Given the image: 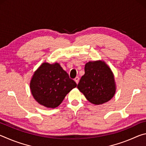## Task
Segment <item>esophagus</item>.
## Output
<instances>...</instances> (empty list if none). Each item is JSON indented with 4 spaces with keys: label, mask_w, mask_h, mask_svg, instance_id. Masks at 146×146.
I'll return each instance as SVG.
<instances>
[{
    "label": "esophagus",
    "mask_w": 146,
    "mask_h": 146,
    "mask_svg": "<svg viewBox=\"0 0 146 146\" xmlns=\"http://www.w3.org/2000/svg\"><path fill=\"white\" fill-rule=\"evenodd\" d=\"M75 82L76 83V84H78V82H79V78H78V76H76V77L75 78Z\"/></svg>",
    "instance_id": "esophagus-1"
}]
</instances>
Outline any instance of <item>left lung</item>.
I'll use <instances>...</instances> for the list:
<instances>
[{"label": "left lung", "instance_id": "1", "mask_svg": "<svg viewBox=\"0 0 146 146\" xmlns=\"http://www.w3.org/2000/svg\"><path fill=\"white\" fill-rule=\"evenodd\" d=\"M84 70L77 88L89 102L100 105L114 97L117 89L114 75L104 61L88 62Z\"/></svg>", "mask_w": 146, "mask_h": 146}]
</instances>
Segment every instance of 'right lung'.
<instances>
[{
    "instance_id": "right-lung-1",
    "label": "right lung",
    "mask_w": 146,
    "mask_h": 146,
    "mask_svg": "<svg viewBox=\"0 0 146 146\" xmlns=\"http://www.w3.org/2000/svg\"><path fill=\"white\" fill-rule=\"evenodd\" d=\"M32 95L39 104L55 108L76 84L57 62H43L34 72L30 80Z\"/></svg>"
}]
</instances>
